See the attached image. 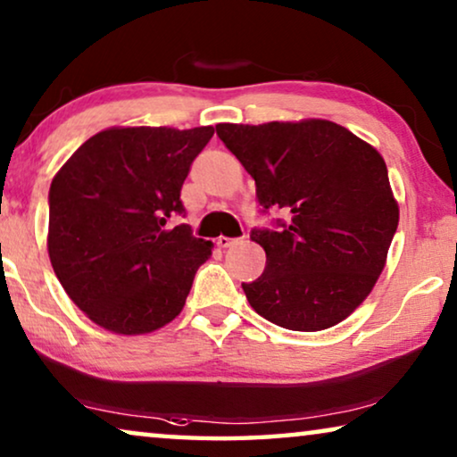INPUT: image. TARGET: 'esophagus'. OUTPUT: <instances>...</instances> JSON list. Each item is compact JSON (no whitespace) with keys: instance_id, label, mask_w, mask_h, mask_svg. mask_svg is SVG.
<instances>
[{"instance_id":"34e87169","label":"esophagus","mask_w":457,"mask_h":457,"mask_svg":"<svg viewBox=\"0 0 457 457\" xmlns=\"http://www.w3.org/2000/svg\"><path fill=\"white\" fill-rule=\"evenodd\" d=\"M236 242H237L236 237H228V236H220V237H217V240H215V244H217V246H220V248H229L231 244H236Z\"/></svg>"}]
</instances>
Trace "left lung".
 Here are the masks:
<instances>
[{
	"instance_id": "left-lung-1",
	"label": "left lung",
	"mask_w": 457,
	"mask_h": 457,
	"mask_svg": "<svg viewBox=\"0 0 457 457\" xmlns=\"http://www.w3.org/2000/svg\"><path fill=\"white\" fill-rule=\"evenodd\" d=\"M215 130L254 178L262 213L287 215L250 231L267 254L261 278L242 284L250 306L292 331L342 323L377 284L400 221L383 157L329 120Z\"/></svg>"
}]
</instances>
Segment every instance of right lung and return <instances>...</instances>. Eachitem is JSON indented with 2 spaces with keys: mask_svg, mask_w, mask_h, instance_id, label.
Here are the masks:
<instances>
[{
  "mask_svg": "<svg viewBox=\"0 0 457 457\" xmlns=\"http://www.w3.org/2000/svg\"><path fill=\"white\" fill-rule=\"evenodd\" d=\"M213 126L109 128L80 145L49 188L51 267L93 323L140 336L182 312L213 244L192 236L179 190Z\"/></svg>",
  "mask_w": 457,
  "mask_h": 457,
  "instance_id": "add662e5",
  "label": "right lung"
}]
</instances>
